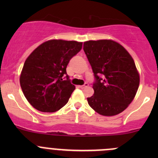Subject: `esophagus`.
I'll use <instances>...</instances> for the list:
<instances>
[{
  "label": "esophagus",
  "mask_w": 158,
  "mask_h": 158,
  "mask_svg": "<svg viewBox=\"0 0 158 158\" xmlns=\"http://www.w3.org/2000/svg\"><path fill=\"white\" fill-rule=\"evenodd\" d=\"M88 86H89V84L87 83V82H85V83L83 85H80L79 87H80L81 89H85V88H86V87H88Z\"/></svg>",
  "instance_id": "1"
}]
</instances>
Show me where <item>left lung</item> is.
<instances>
[{
    "mask_svg": "<svg viewBox=\"0 0 158 158\" xmlns=\"http://www.w3.org/2000/svg\"><path fill=\"white\" fill-rule=\"evenodd\" d=\"M83 50L95 79L93 95L87 98L90 107L104 116L122 112L134 99L140 83L131 56L111 40L86 41Z\"/></svg>",
    "mask_w": 158,
    "mask_h": 158,
    "instance_id": "8db88e82",
    "label": "left lung"
}]
</instances>
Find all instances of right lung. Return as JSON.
Returning <instances> with one entry per match:
<instances>
[{
  "label": "right lung",
  "instance_id": "obj_1",
  "mask_svg": "<svg viewBox=\"0 0 158 158\" xmlns=\"http://www.w3.org/2000/svg\"><path fill=\"white\" fill-rule=\"evenodd\" d=\"M82 47V43L77 41L50 40L27 57L20 83L23 95L33 108L54 112L68 102L76 87L70 82L66 66Z\"/></svg>",
  "mask_w": 158,
  "mask_h": 158
}]
</instances>
